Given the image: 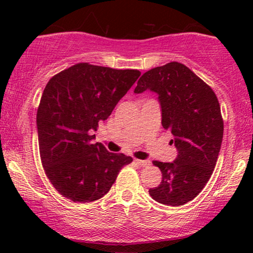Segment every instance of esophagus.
I'll return each mask as SVG.
<instances>
[{
  "mask_svg": "<svg viewBox=\"0 0 253 253\" xmlns=\"http://www.w3.org/2000/svg\"><path fill=\"white\" fill-rule=\"evenodd\" d=\"M137 162L138 165L140 166V167H148V166L151 165V161L150 160H139V159H136V160H134Z\"/></svg>",
  "mask_w": 253,
  "mask_h": 253,
  "instance_id": "obj_1",
  "label": "esophagus"
}]
</instances>
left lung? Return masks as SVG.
<instances>
[{
  "label": "left lung",
  "instance_id": "left-lung-1",
  "mask_svg": "<svg viewBox=\"0 0 253 253\" xmlns=\"http://www.w3.org/2000/svg\"><path fill=\"white\" fill-rule=\"evenodd\" d=\"M147 89L158 95L162 126L171 131L177 150L174 161H153L162 181L148 192L164 205H184L199 195L216 165L223 137L219 101L206 83L178 62L145 72L133 92Z\"/></svg>",
  "mask_w": 253,
  "mask_h": 253
}]
</instances>
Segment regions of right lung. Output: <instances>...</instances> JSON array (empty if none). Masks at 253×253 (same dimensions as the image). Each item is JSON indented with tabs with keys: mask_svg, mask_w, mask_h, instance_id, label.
Returning <instances> with one entry per match:
<instances>
[{
	"mask_svg": "<svg viewBox=\"0 0 253 253\" xmlns=\"http://www.w3.org/2000/svg\"><path fill=\"white\" fill-rule=\"evenodd\" d=\"M140 71L78 63L48 82L37 113L44 172L55 189L75 203H91L109 191L132 158L92 144L105 121Z\"/></svg>",
	"mask_w": 253,
	"mask_h": 253,
	"instance_id": "obj_1",
	"label": "right lung"
}]
</instances>
